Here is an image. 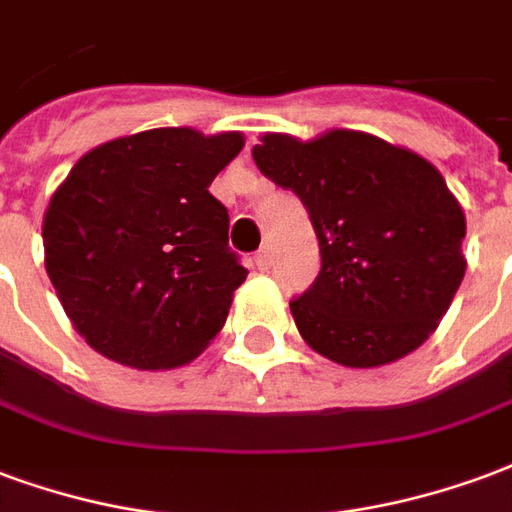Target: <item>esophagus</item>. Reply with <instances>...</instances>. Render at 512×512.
I'll list each match as a JSON object with an SVG mask.
<instances>
[{
    "mask_svg": "<svg viewBox=\"0 0 512 512\" xmlns=\"http://www.w3.org/2000/svg\"><path fill=\"white\" fill-rule=\"evenodd\" d=\"M253 261H256V267H259L261 272H267L272 267V251L270 245H264L256 256H253Z\"/></svg>",
    "mask_w": 512,
    "mask_h": 512,
    "instance_id": "obj_1",
    "label": "esophagus"
}]
</instances>
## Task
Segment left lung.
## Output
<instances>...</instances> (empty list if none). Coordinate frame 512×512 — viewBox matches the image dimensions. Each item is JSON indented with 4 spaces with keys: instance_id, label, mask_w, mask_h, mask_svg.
<instances>
[{
    "instance_id": "obj_1",
    "label": "left lung",
    "mask_w": 512,
    "mask_h": 512,
    "mask_svg": "<svg viewBox=\"0 0 512 512\" xmlns=\"http://www.w3.org/2000/svg\"><path fill=\"white\" fill-rule=\"evenodd\" d=\"M253 160L302 201L319 240V275L289 302L305 343L349 368L414 352L466 272L464 210L442 174L357 130L316 141L267 133Z\"/></svg>"
}]
</instances>
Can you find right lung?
<instances>
[{
  "label": "right lung",
  "instance_id": "right-lung-1",
  "mask_svg": "<svg viewBox=\"0 0 512 512\" xmlns=\"http://www.w3.org/2000/svg\"><path fill=\"white\" fill-rule=\"evenodd\" d=\"M240 149V133L144 130L87 152L51 196L48 278L95 352L158 371L220 333L248 270L210 185Z\"/></svg>",
  "mask_w": 512,
  "mask_h": 512
}]
</instances>
